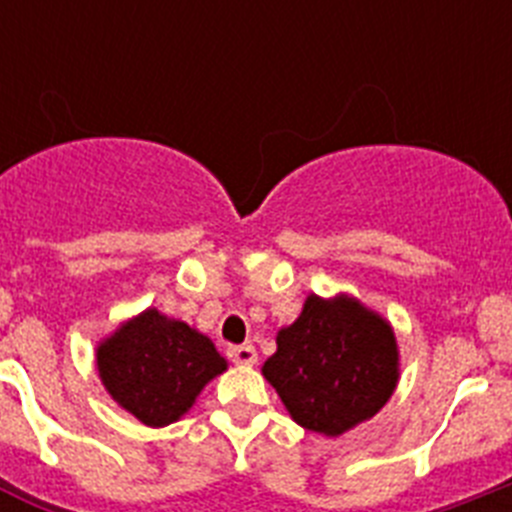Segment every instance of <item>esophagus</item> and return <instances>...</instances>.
I'll list each match as a JSON object with an SVG mask.
<instances>
[{"label":"esophagus","mask_w":512,"mask_h":512,"mask_svg":"<svg viewBox=\"0 0 512 512\" xmlns=\"http://www.w3.org/2000/svg\"><path fill=\"white\" fill-rule=\"evenodd\" d=\"M228 359L233 361V364H256L259 361V354H256V348L253 346H230L228 348Z\"/></svg>","instance_id":"34e87169"}]
</instances>
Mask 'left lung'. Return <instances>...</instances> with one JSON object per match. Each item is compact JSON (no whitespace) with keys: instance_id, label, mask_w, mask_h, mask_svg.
<instances>
[{"instance_id":"8db88e82","label":"left lung","mask_w":512,"mask_h":512,"mask_svg":"<svg viewBox=\"0 0 512 512\" xmlns=\"http://www.w3.org/2000/svg\"><path fill=\"white\" fill-rule=\"evenodd\" d=\"M261 372L302 428L341 436L395 392V333L354 297L310 295L300 318L279 330L277 354Z\"/></svg>"}]
</instances>
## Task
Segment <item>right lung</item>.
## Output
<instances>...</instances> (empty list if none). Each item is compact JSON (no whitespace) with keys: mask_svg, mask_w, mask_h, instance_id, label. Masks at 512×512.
Segmentation results:
<instances>
[{"mask_svg":"<svg viewBox=\"0 0 512 512\" xmlns=\"http://www.w3.org/2000/svg\"><path fill=\"white\" fill-rule=\"evenodd\" d=\"M97 366L115 402L161 428L182 418L228 364L210 338L151 307L99 346Z\"/></svg>","mask_w":512,"mask_h":512,"instance_id":"obj_1","label":"right lung"}]
</instances>
